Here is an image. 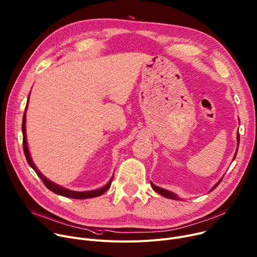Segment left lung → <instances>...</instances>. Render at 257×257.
Wrapping results in <instances>:
<instances>
[{
  "instance_id": "1",
  "label": "left lung",
  "mask_w": 257,
  "mask_h": 257,
  "mask_svg": "<svg viewBox=\"0 0 257 257\" xmlns=\"http://www.w3.org/2000/svg\"><path fill=\"white\" fill-rule=\"evenodd\" d=\"M237 144H238V147H237V150H236V153H235V155H234V158H232V161L235 160V158H236V155H237V153H238V148H239V144H240V135H239V132L237 133ZM221 178L212 186L211 189H210V192H212L216 186L221 182ZM151 185H152V188L154 189V191L155 192H157L158 194H160V195H162L163 197H165V198H168V199H172V200H181L176 194H174V193H172V192H170V191H168V190H165V189H162V188H160V186H157L156 184H154L152 181H151Z\"/></svg>"
}]
</instances>
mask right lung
I'll return each instance as SVG.
<instances>
[{
	"label": "right lung",
	"instance_id": "right-lung-1",
	"mask_svg": "<svg viewBox=\"0 0 257 257\" xmlns=\"http://www.w3.org/2000/svg\"><path fill=\"white\" fill-rule=\"evenodd\" d=\"M29 101H30V95L28 98V102H27V106H26V110L25 113H23V119H22V135H23V152H25L27 161L29 163V165L35 170V172L38 174V176L42 179V181L44 182V184L47 186V189H49L51 192L63 196L65 198H72V199H80V200H84V199H89V198H94V197H98L101 196L103 193H105L111 184L112 181V177L110 178V180L103 185L102 188L97 189V190H93V191H87V192H76V191H72L63 188V186L49 180L47 177H45L40 170L37 168V166L35 165V163L33 162V159L31 157L30 154V150H29V146H28V141H27V129H26V121H27V109H28V105H29Z\"/></svg>",
	"mask_w": 257,
	"mask_h": 257
}]
</instances>
